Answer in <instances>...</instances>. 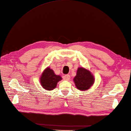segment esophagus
Segmentation results:
<instances>
[{
  "instance_id": "obj_1",
  "label": "esophagus",
  "mask_w": 131,
  "mask_h": 131,
  "mask_svg": "<svg viewBox=\"0 0 131 131\" xmlns=\"http://www.w3.org/2000/svg\"><path fill=\"white\" fill-rule=\"evenodd\" d=\"M70 77L69 75L67 74V75H64V80H66L67 81H68V80H70Z\"/></svg>"
}]
</instances>
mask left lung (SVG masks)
Listing matches in <instances>:
<instances>
[{"instance_id":"left-lung-1","label":"left lung","mask_w":131,"mask_h":131,"mask_svg":"<svg viewBox=\"0 0 131 131\" xmlns=\"http://www.w3.org/2000/svg\"><path fill=\"white\" fill-rule=\"evenodd\" d=\"M73 81L78 90L84 91L90 89L94 84L95 79L89 69L84 67H79Z\"/></svg>"}]
</instances>
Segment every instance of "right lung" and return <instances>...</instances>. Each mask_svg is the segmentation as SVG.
Here are the masks:
<instances>
[{"mask_svg":"<svg viewBox=\"0 0 131 131\" xmlns=\"http://www.w3.org/2000/svg\"><path fill=\"white\" fill-rule=\"evenodd\" d=\"M62 79L61 76L55 74L53 70L48 67L42 72L40 78V82L43 89L50 91L56 88L57 83Z\"/></svg>","mask_w":131,"mask_h":131,"instance_id":"obj_1","label":"right lung"}]
</instances>
